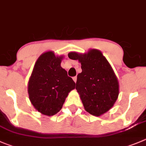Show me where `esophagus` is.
Returning a JSON list of instances; mask_svg holds the SVG:
<instances>
[{
	"label": "esophagus",
	"mask_w": 146,
	"mask_h": 146,
	"mask_svg": "<svg viewBox=\"0 0 146 146\" xmlns=\"http://www.w3.org/2000/svg\"><path fill=\"white\" fill-rule=\"evenodd\" d=\"M72 79H73V80H74V82H75V83L77 82V77H74Z\"/></svg>",
	"instance_id": "obj_1"
}]
</instances>
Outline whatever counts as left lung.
<instances>
[{"label": "left lung", "mask_w": 146, "mask_h": 146, "mask_svg": "<svg viewBox=\"0 0 146 146\" xmlns=\"http://www.w3.org/2000/svg\"><path fill=\"white\" fill-rule=\"evenodd\" d=\"M68 56L81 63L82 71L77 75L76 90L85 110L95 116L108 112L117 100L119 84L106 58L97 49L83 54L70 52Z\"/></svg>", "instance_id": "left-lung-1"}]
</instances>
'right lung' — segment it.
<instances>
[{"label":"right lung","instance_id":"obj_1","mask_svg":"<svg viewBox=\"0 0 146 146\" xmlns=\"http://www.w3.org/2000/svg\"><path fill=\"white\" fill-rule=\"evenodd\" d=\"M63 56H56L47 51L38 57L34 65L29 84V99L34 108L47 116H52L62 109L75 82L61 66Z\"/></svg>","mask_w":146,"mask_h":146}]
</instances>
